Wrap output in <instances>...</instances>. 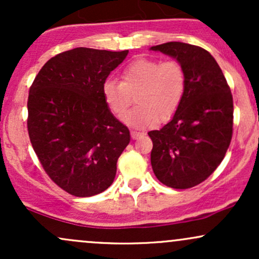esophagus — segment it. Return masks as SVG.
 <instances>
[{
	"mask_svg": "<svg viewBox=\"0 0 259 259\" xmlns=\"http://www.w3.org/2000/svg\"><path fill=\"white\" fill-rule=\"evenodd\" d=\"M144 135V133L141 132H138V130H132V138L133 139H139L140 136Z\"/></svg>",
	"mask_w": 259,
	"mask_h": 259,
	"instance_id": "obj_1",
	"label": "esophagus"
}]
</instances>
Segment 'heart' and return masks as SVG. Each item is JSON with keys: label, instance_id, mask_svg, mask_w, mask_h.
Wrapping results in <instances>:
<instances>
[{"label": "heart", "instance_id": "heart-1", "mask_svg": "<svg viewBox=\"0 0 259 259\" xmlns=\"http://www.w3.org/2000/svg\"><path fill=\"white\" fill-rule=\"evenodd\" d=\"M120 81L107 79L102 97L112 114L121 118L134 103L138 106L124 118L133 126L167 121L177 113L186 89V72L178 61L139 58L124 67Z\"/></svg>", "mask_w": 259, "mask_h": 259}]
</instances>
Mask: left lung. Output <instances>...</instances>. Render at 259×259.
<instances>
[{
    "instance_id": "1",
    "label": "left lung",
    "mask_w": 259,
    "mask_h": 259,
    "mask_svg": "<svg viewBox=\"0 0 259 259\" xmlns=\"http://www.w3.org/2000/svg\"><path fill=\"white\" fill-rule=\"evenodd\" d=\"M151 50L174 57L186 72L185 95L173 119L148 133L151 164L162 184L190 189L206 180L227 153L233 138V95L221 67L202 47L165 42Z\"/></svg>"
}]
</instances>
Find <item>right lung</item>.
<instances>
[{"instance_id": "1", "label": "right lung", "mask_w": 259, "mask_h": 259, "mask_svg": "<svg viewBox=\"0 0 259 259\" xmlns=\"http://www.w3.org/2000/svg\"><path fill=\"white\" fill-rule=\"evenodd\" d=\"M127 53L86 47L58 53L29 90L31 146L53 183L76 197L112 185L118 158L130 142L129 129L102 97V84Z\"/></svg>"}]
</instances>
